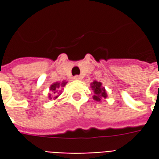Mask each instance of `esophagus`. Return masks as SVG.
<instances>
[{"mask_svg":"<svg viewBox=\"0 0 159 159\" xmlns=\"http://www.w3.org/2000/svg\"><path fill=\"white\" fill-rule=\"evenodd\" d=\"M74 79H75V80H81V79H82V76H78V75H76V76H74Z\"/></svg>","mask_w":159,"mask_h":159,"instance_id":"34e87169","label":"esophagus"}]
</instances>
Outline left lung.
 <instances>
[{
  "mask_svg": "<svg viewBox=\"0 0 159 159\" xmlns=\"http://www.w3.org/2000/svg\"><path fill=\"white\" fill-rule=\"evenodd\" d=\"M91 88L93 89V92H94V95H93V98L95 100H97V101H100V100H101L102 98H107V92H106V89H104V87H102L101 83H99V82L94 81V82L92 83Z\"/></svg>",
  "mask_w": 159,
  "mask_h": 159,
  "instance_id": "obj_1",
  "label": "left lung"
}]
</instances>
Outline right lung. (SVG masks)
Listing matches in <instances>:
<instances>
[{"label":"right lung","mask_w":159,"mask_h":159,"mask_svg":"<svg viewBox=\"0 0 159 159\" xmlns=\"http://www.w3.org/2000/svg\"><path fill=\"white\" fill-rule=\"evenodd\" d=\"M66 82H63L62 83H53V84H52V85H51V87H50V90H51V91H52V93H55V95L56 96L54 97V99H56V98H57V97L59 96V95H57V94H58V93H58V89H59V88H60V86L61 87H64L65 86V85H66ZM49 98H50V99H52V98H51V95H50V94H49Z\"/></svg>","instance_id":"right-lung-1"}]
</instances>
